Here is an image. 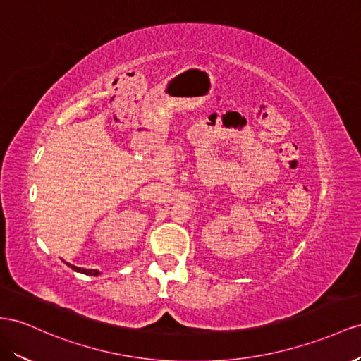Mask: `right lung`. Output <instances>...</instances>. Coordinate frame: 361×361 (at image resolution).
<instances>
[{"label":"right lung","mask_w":361,"mask_h":361,"mask_svg":"<svg viewBox=\"0 0 361 361\" xmlns=\"http://www.w3.org/2000/svg\"><path fill=\"white\" fill-rule=\"evenodd\" d=\"M67 265L70 267L71 270H75V271H78V273H84V274H88V276H97V274H100L97 270H87V269H80V267L71 265V264H68V262H67Z\"/></svg>","instance_id":"add662e5"}]
</instances>
